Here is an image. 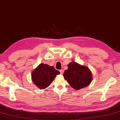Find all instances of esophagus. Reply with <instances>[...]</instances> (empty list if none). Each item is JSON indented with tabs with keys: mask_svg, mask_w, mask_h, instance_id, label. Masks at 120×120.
<instances>
[{
	"mask_svg": "<svg viewBox=\"0 0 120 120\" xmlns=\"http://www.w3.org/2000/svg\"><path fill=\"white\" fill-rule=\"evenodd\" d=\"M60 72L61 75H63V73H64V70H60Z\"/></svg>",
	"mask_w": 120,
	"mask_h": 120,
	"instance_id": "1",
	"label": "esophagus"
}]
</instances>
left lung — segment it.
<instances>
[{"instance_id": "1", "label": "left lung", "mask_w": 120, "mask_h": 120, "mask_svg": "<svg viewBox=\"0 0 120 120\" xmlns=\"http://www.w3.org/2000/svg\"><path fill=\"white\" fill-rule=\"evenodd\" d=\"M68 67L63 75L73 89L79 90L90 84L92 75L88 67L73 61L69 63Z\"/></svg>"}]
</instances>
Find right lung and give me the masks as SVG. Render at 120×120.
Segmentation results:
<instances>
[{"label": "right lung", "instance_id": "right-lung-1", "mask_svg": "<svg viewBox=\"0 0 120 120\" xmlns=\"http://www.w3.org/2000/svg\"><path fill=\"white\" fill-rule=\"evenodd\" d=\"M59 74L60 72L53 66L40 64L32 71L31 78L32 82L37 88L42 90L49 86Z\"/></svg>", "mask_w": 120, "mask_h": 120}]
</instances>
